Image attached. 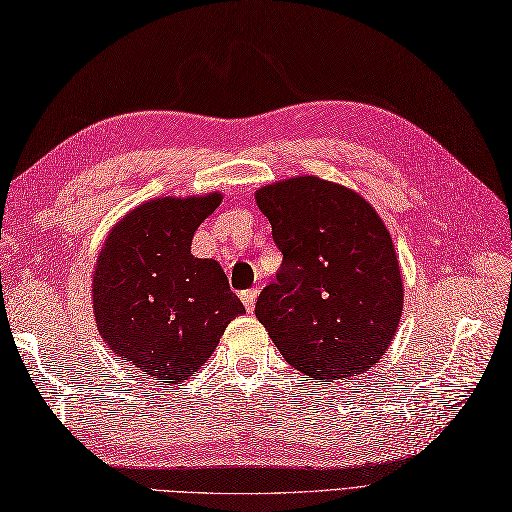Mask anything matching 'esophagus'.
I'll return each instance as SVG.
<instances>
[{
	"mask_svg": "<svg viewBox=\"0 0 512 512\" xmlns=\"http://www.w3.org/2000/svg\"><path fill=\"white\" fill-rule=\"evenodd\" d=\"M256 297H258L256 289H247V291L241 293V302H243L247 313H252V310L256 308Z\"/></svg>",
	"mask_w": 512,
	"mask_h": 512,
	"instance_id": "1",
	"label": "esophagus"
}]
</instances>
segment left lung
Wrapping results in <instances>:
<instances>
[{
	"label": "left lung",
	"mask_w": 512,
	"mask_h": 512,
	"mask_svg": "<svg viewBox=\"0 0 512 512\" xmlns=\"http://www.w3.org/2000/svg\"><path fill=\"white\" fill-rule=\"evenodd\" d=\"M284 256L256 317L286 363L323 384L365 373L400 328L404 282L391 232L343 184L295 176L254 193Z\"/></svg>",
	"instance_id": "1"
}]
</instances>
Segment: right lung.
Listing matches in <instances>:
<instances>
[{
    "instance_id": "obj_1",
    "label": "right lung",
    "mask_w": 512,
    "mask_h": 512,
    "mask_svg": "<svg viewBox=\"0 0 512 512\" xmlns=\"http://www.w3.org/2000/svg\"><path fill=\"white\" fill-rule=\"evenodd\" d=\"M221 199L213 191L139 204L112 226L93 269L99 336L167 386L193 376L245 313L217 260L191 254L195 230Z\"/></svg>"
}]
</instances>
